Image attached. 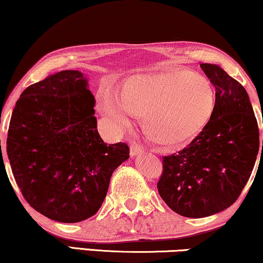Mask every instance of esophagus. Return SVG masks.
I'll return each instance as SVG.
<instances>
[{
  "mask_svg": "<svg viewBox=\"0 0 263 263\" xmlns=\"http://www.w3.org/2000/svg\"><path fill=\"white\" fill-rule=\"evenodd\" d=\"M143 153V148L141 146L139 145H132L130 146V156L132 157H136V156H140V154Z\"/></svg>",
  "mask_w": 263,
  "mask_h": 263,
  "instance_id": "34e87169",
  "label": "esophagus"
}]
</instances>
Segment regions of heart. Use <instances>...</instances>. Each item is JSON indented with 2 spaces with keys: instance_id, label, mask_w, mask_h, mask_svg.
<instances>
[{
  "instance_id": "1",
  "label": "heart",
  "mask_w": 263,
  "mask_h": 263,
  "mask_svg": "<svg viewBox=\"0 0 263 263\" xmlns=\"http://www.w3.org/2000/svg\"><path fill=\"white\" fill-rule=\"evenodd\" d=\"M100 110L118 130L130 124L132 115L143 116L151 139L176 147L195 139L214 111L210 82L186 69L134 75L122 84L118 99L104 95Z\"/></svg>"
}]
</instances>
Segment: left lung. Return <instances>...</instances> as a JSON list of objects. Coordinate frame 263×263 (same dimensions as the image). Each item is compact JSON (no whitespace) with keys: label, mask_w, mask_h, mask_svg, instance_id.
Returning a JSON list of instances; mask_svg holds the SVG:
<instances>
[{"label":"left lung","mask_w":263,"mask_h":263,"mask_svg":"<svg viewBox=\"0 0 263 263\" xmlns=\"http://www.w3.org/2000/svg\"><path fill=\"white\" fill-rule=\"evenodd\" d=\"M200 67L215 87L213 115L188 147L163 158L157 184L165 203L186 218L210 217L231 206L246 186L260 148L246 88L217 64Z\"/></svg>","instance_id":"8db88e82"}]
</instances>
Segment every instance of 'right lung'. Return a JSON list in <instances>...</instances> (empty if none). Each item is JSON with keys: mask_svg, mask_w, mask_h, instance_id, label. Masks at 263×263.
Wrapping results in <instances>:
<instances>
[{"mask_svg": "<svg viewBox=\"0 0 263 263\" xmlns=\"http://www.w3.org/2000/svg\"><path fill=\"white\" fill-rule=\"evenodd\" d=\"M93 107L85 74L62 70L28 86L13 110L7 154L14 178L31 207L52 220L95 215L129 158L127 143L103 141Z\"/></svg>", "mask_w": 263, "mask_h": 263, "instance_id": "obj_1", "label": "right lung"}]
</instances>
